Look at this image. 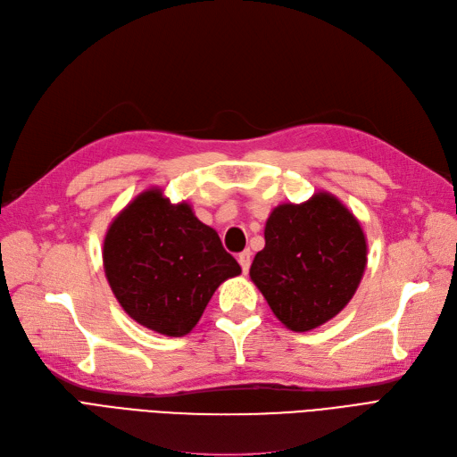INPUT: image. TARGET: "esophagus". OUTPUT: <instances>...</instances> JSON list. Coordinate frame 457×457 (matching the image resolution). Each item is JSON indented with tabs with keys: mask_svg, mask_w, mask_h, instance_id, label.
Masks as SVG:
<instances>
[{
	"mask_svg": "<svg viewBox=\"0 0 457 457\" xmlns=\"http://www.w3.org/2000/svg\"><path fill=\"white\" fill-rule=\"evenodd\" d=\"M237 260H239V263H241L243 273L246 275V273H248V269H250V262H252V252H250V250H243Z\"/></svg>",
	"mask_w": 457,
	"mask_h": 457,
	"instance_id": "34e87169",
	"label": "esophagus"
}]
</instances>
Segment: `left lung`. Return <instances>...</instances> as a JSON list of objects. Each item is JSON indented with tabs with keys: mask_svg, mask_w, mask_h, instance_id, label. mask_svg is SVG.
<instances>
[{
	"mask_svg": "<svg viewBox=\"0 0 457 457\" xmlns=\"http://www.w3.org/2000/svg\"><path fill=\"white\" fill-rule=\"evenodd\" d=\"M365 265L367 239L358 218L335 195L318 192L269 214L250 278L280 322L303 333L348 305Z\"/></svg>",
	"mask_w": 457,
	"mask_h": 457,
	"instance_id": "1",
	"label": "left lung"
}]
</instances>
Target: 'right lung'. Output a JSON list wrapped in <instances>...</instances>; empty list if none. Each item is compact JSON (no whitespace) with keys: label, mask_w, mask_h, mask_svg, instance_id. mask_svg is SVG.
Wrapping results in <instances>:
<instances>
[{"label":"right lung","mask_w":457,"mask_h":457,"mask_svg":"<svg viewBox=\"0 0 457 457\" xmlns=\"http://www.w3.org/2000/svg\"><path fill=\"white\" fill-rule=\"evenodd\" d=\"M104 269L128 316L167 337L190 333L218 286L241 275L218 233L160 188L145 190L116 214L104 241Z\"/></svg>","instance_id":"obj_1"}]
</instances>
